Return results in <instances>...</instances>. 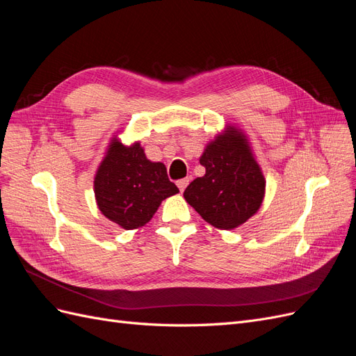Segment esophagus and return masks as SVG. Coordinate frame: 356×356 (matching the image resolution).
Segmentation results:
<instances>
[{
    "instance_id": "esophagus-1",
    "label": "esophagus",
    "mask_w": 356,
    "mask_h": 356,
    "mask_svg": "<svg viewBox=\"0 0 356 356\" xmlns=\"http://www.w3.org/2000/svg\"><path fill=\"white\" fill-rule=\"evenodd\" d=\"M188 182H190V178H182V179L177 181V186H178V188H179L181 193L186 190V187L188 186Z\"/></svg>"
}]
</instances>
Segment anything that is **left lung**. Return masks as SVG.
I'll return each mask as SVG.
<instances>
[{"label":"left lung","instance_id":"1","mask_svg":"<svg viewBox=\"0 0 356 356\" xmlns=\"http://www.w3.org/2000/svg\"><path fill=\"white\" fill-rule=\"evenodd\" d=\"M200 165L207 172L190 182L184 197L204 221L232 230L260 209L266 179L239 129L229 126L215 136L200 156Z\"/></svg>","mask_w":356,"mask_h":356}]
</instances>
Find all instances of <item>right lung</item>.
<instances>
[{
  "label": "right lung",
  "instance_id": "add662e5",
  "mask_svg": "<svg viewBox=\"0 0 356 356\" xmlns=\"http://www.w3.org/2000/svg\"><path fill=\"white\" fill-rule=\"evenodd\" d=\"M93 187L99 211L124 230L143 227L161 200L179 193L163 163L149 161L139 143L126 147L117 138L96 170Z\"/></svg>",
  "mask_w": 356,
  "mask_h": 356
}]
</instances>
